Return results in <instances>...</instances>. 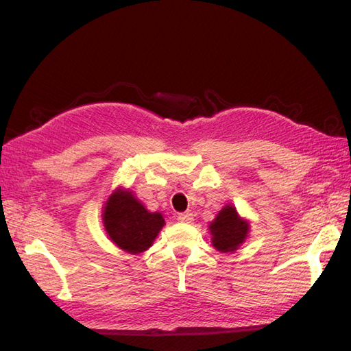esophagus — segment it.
Segmentation results:
<instances>
[{"mask_svg": "<svg viewBox=\"0 0 351 351\" xmlns=\"http://www.w3.org/2000/svg\"><path fill=\"white\" fill-rule=\"evenodd\" d=\"M177 219L180 222H184V224H190L193 221V214L192 212H182V214H178Z\"/></svg>", "mask_w": 351, "mask_h": 351, "instance_id": "obj_1", "label": "esophagus"}]
</instances>
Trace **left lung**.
I'll return each instance as SVG.
<instances>
[{
	"mask_svg": "<svg viewBox=\"0 0 351 351\" xmlns=\"http://www.w3.org/2000/svg\"><path fill=\"white\" fill-rule=\"evenodd\" d=\"M209 231L212 234V244L217 250L222 253L234 252L247 237L249 222L239 217L234 206L227 205L210 222Z\"/></svg>",
	"mask_w": 351,
	"mask_h": 351,
	"instance_id": "8db88e82",
	"label": "left lung"
}]
</instances>
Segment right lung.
I'll list each match as a JSON object with an SVG mask.
<instances>
[{"label": "right lung", "mask_w": 351, "mask_h": 351, "mask_svg": "<svg viewBox=\"0 0 351 351\" xmlns=\"http://www.w3.org/2000/svg\"><path fill=\"white\" fill-rule=\"evenodd\" d=\"M104 227L115 246L137 254L149 249L165 221L159 212H149L130 190L117 189L102 212Z\"/></svg>", "instance_id": "1"}]
</instances>
